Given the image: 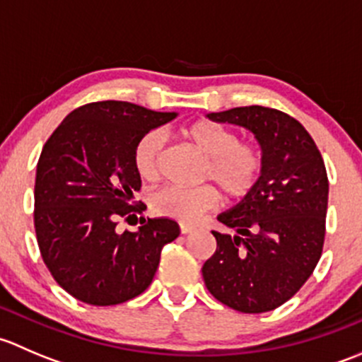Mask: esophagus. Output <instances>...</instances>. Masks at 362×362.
<instances>
[{"label": "esophagus", "mask_w": 362, "mask_h": 362, "mask_svg": "<svg viewBox=\"0 0 362 362\" xmlns=\"http://www.w3.org/2000/svg\"><path fill=\"white\" fill-rule=\"evenodd\" d=\"M192 231H194V228H192V226L180 224V233H182V235H189V233H192Z\"/></svg>", "instance_id": "obj_1"}]
</instances>
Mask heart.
<instances>
[{
  "label": "heart",
  "instance_id": "heart-1",
  "mask_svg": "<svg viewBox=\"0 0 362 362\" xmlns=\"http://www.w3.org/2000/svg\"><path fill=\"white\" fill-rule=\"evenodd\" d=\"M189 140L208 159L203 177L215 182L228 199H242L257 185L262 171V156L255 145L242 144L235 131L214 120H198L185 129ZM166 138L159 129L147 131L133 148V166L141 180H154ZM218 192L211 185L184 187L166 185L151 196V208L163 217L194 222L217 206Z\"/></svg>",
  "mask_w": 362,
  "mask_h": 362
}]
</instances>
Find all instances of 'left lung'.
<instances>
[{
  "instance_id": "obj_1",
  "label": "left lung",
  "mask_w": 362,
  "mask_h": 362,
  "mask_svg": "<svg viewBox=\"0 0 362 362\" xmlns=\"http://www.w3.org/2000/svg\"><path fill=\"white\" fill-rule=\"evenodd\" d=\"M215 122L245 127L261 147L257 185L217 215L228 233L203 264L215 299L243 313L275 310L301 289L319 262L326 235V166L308 131L287 113L240 107L208 113Z\"/></svg>"
}]
</instances>
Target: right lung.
Listing matches in <instances>:
<instances>
[{"label": "right lung", "instance_id": "obj_1", "mask_svg": "<svg viewBox=\"0 0 362 362\" xmlns=\"http://www.w3.org/2000/svg\"><path fill=\"white\" fill-rule=\"evenodd\" d=\"M127 101L73 110L47 140L36 166L35 229L54 280L78 301L110 306L151 286L160 250L180 235L173 218H148L117 233V218L136 217L141 178L133 166L138 138L177 117ZM145 221V218H144Z\"/></svg>", "mask_w": 362, "mask_h": 362}]
</instances>
